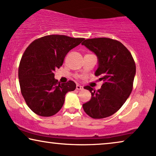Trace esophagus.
Wrapping results in <instances>:
<instances>
[{"label": "esophagus", "mask_w": 156, "mask_h": 156, "mask_svg": "<svg viewBox=\"0 0 156 156\" xmlns=\"http://www.w3.org/2000/svg\"><path fill=\"white\" fill-rule=\"evenodd\" d=\"M76 90H82V89H83V87L80 85V84H77V85H76Z\"/></svg>", "instance_id": "obj_1"}]
</instances>
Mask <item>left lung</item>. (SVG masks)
<instances>
[{"label": "left lung", "mask_w": 156, "mask_h": 156, "mask_svg": "<svg viewBox=\"0 0 156 156\" xmlns=\"http://www.w3.org/2000/svg\"><path fill=\"white\" fill-rule=\"evenodd\" d=\"M82 44L98 56L99 65L94 74L103 81L97 91L90 86L84 87L92 98L83 104V109L94 119L108 118L122 106L131 94L136 72L135 61L121 42L112 38H90Z\"/></svg>", "instance_id": "obj_1"}]
</instances>
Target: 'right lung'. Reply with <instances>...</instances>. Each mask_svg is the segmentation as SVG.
I'll return each instance as SVG.
<instances>
[{
	"label": "right lung",
	"instance_id": "1",
	"mask_svg": "<svg viewBox=\"0 0 156 156\" xmlns=\"http://www.w3.org/2000/svg\"><path fill=\"white\" fill-rule=\"evenodd\" d=\"M83 40L48 35L34 40L24 51L19 68L20 87L26 105L36 115L56 114L63 106L66 93L76 89L72 80L61 84L54 79V72L62 65L68 52Z\"/></svg>",
	"mask_w": 156,
	"mask_h": 156
}]
</instances>
